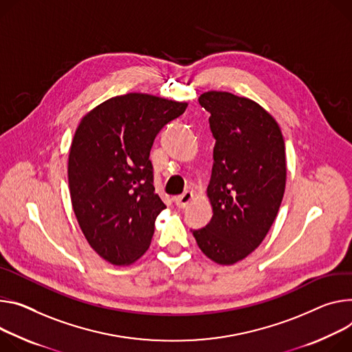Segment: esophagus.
Instances as JSON below:
<instances>
[{
  "label": "esophagus",
  "mask_w": 352,
  "mask_h": 352,
  "mask_svg": "<svg viewBox=\"0 0 352 352\" xmlns=\"http://www.w3.org/2000/svg\"><path fill=\"white\" fill-rule=\"evenodd\" d=\"M194 198V194L190 192V190H185V192L177 198H174V202L178 208H186L189 205V202L192 201Z\"/></svg>",
  "instance_id": "34e87169"
}]
</instances>
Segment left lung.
<instances>
[{
    "instance_id": "1",
    "label": "left lung",
    "mask_w": 352,
    "mask_h": 352,
    "mask_svg": "<svg viewBox=\"0 0 352 352\" xmlns=\"http://www.w3.org/2000/svg\"><path fill=\"white\" fill-rule=\"evenodd\" d=\"M216 140L208 197L213 216L192 234L212 261L232 265L265 239L286 184L285 143L275 119L257 102L230 92L198 98Z\"/></svg>"
}]
</instances>
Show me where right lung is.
<instances>
[{"label": "right lung", "mask_w": 352, "mask_h": 352, "mask_svg": "<svg viewBox=\"0 0 352 352\" xmlns=\"http://www.w3.org/2000/svg\"><path fill=\"white\" fill-rule=\"evenodd\" d=\"M188 104L147 94L111 98L87 113L69 154V186L78 225L104 260L129 265L146 252L166 205L155 194L150 150Z\"/></svg>", "instance_id": "add662e5"}]
</instances>
